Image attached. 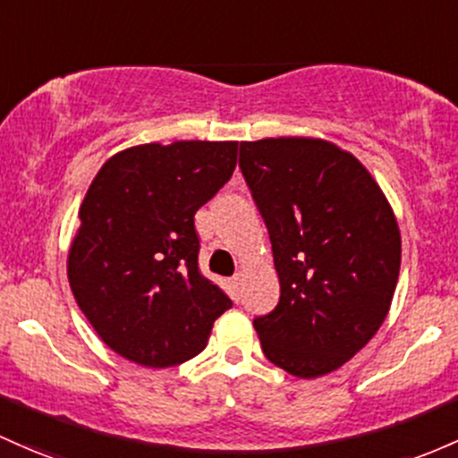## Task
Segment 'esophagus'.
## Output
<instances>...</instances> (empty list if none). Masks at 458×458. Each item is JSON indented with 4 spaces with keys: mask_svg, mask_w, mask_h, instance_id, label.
<instances>
[{
    "mask_svg": "<svg viewBox=\"0 0 458 458\" xmlns=\"http://www.w3.org/2000/svg\"><path fill=\"white\" fill-rule=\"evenodd\" d=\"M230 291H233V300L239 302V295H241V276H233L230 278Z\"/></svg>",
    "mask_w": 458,
    "mask_h": 458,
    "instance_id": "34e87169",
    "label": "esophagus"
}]
</instances>
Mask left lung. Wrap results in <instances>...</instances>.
Here are the masks:
<instances>
[{"label": "left lung", "instance_id": "obj_1", "mask_svg": "<svg viewBox=\"0 0 458 458\" xmlns=\"http://www.w3.org/2000/svg\"><path fill=\"white\" fill-rule=\"evenodd\" d=\"M239 167L267 225L280 300L254 319L265 356L298 378L350 360L389 313L400 230L354 156L321 139L245 140Z\"/></svg>", "mask_w": 458, "mask_h": 458}]
</instances>
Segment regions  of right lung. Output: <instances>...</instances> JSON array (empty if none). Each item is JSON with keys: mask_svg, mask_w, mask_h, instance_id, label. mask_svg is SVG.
Listing matches in <instances>:
<instances>
[{"mask_svg": "<svg viewBox=\"0 0 458 458\" xmlns=\"http://www.w3.org/2000/svg\"><path fill=\"white\" fill-rule=\"evenodd\" d=\"M237 140H175L104 163L80 206L69 284L104 344L145 368L204 350L233 306L199 271L195 213L237 167Z\"/></svg>", "mask_w": 458, "mask_h": 458, "instance_id": "1", "label": "right lung"}]
</instances>
